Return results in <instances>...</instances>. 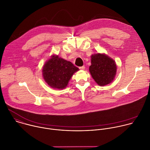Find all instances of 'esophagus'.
<instances>
[{
  "label": "esophagus",
  "mask_w": 150,
  "mask_h": 150,
  "mask_svg": "<svg viewBox=\"0 0 150 150\" xmlns=\"http://www.w3.org/2000/svg\"><path fill=\"white\" fill-rule=\"evenodd\" d=\"M79 68L80 69H81V70H83V69H85V66H82V67H79Z\"/></svg>",
  "instance_id": "obj_1"
}]
</instances>
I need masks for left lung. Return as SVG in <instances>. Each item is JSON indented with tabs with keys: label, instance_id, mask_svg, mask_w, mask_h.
<instances>
[{
	"label": "left lung",
	"instance_id": "8db88e82",
	"mask_svg": "<svg viewBox=\"0 0 150 150\" xmlns=\"http://www.w3.org/2000/svg\"><path fill=\"white\" fill-rule=\"evenodd\" d=\"M89 72L95 81L100 86L109 84L116 75L115 61L105 54H97L91 56Z\"/></svg>",
	"mask_w": 150,
	"mask_h": 150
}]
</instances>
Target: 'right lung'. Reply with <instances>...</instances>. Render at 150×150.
<instances>
[{
    "label": "right lung",
    "instance_id": "add662e5",
    "mask_svg": "<svg viewBox=\"0 0 150 150\" xmlns=\"http://www.w3.org/2000/svg\"><path fill=\"white\" fill-rule=\"evenodd\" d=\"M79 69L72 63L58 56H53L43 66L42 74L46 82L53 88L64 89Z\"/></svg>",
    "mask_w": 150,
    "mask_h": 150
}]
</instances>
